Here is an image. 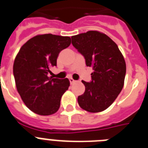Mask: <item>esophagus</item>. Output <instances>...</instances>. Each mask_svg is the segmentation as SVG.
<instances>
[{
  "label": "esophagus",
  "instance_id": "obj_1",
  "mask_svg": "<svg viewBox=\"0 0 148 148\" xmlns=\"http://www.w3.org/2000/svg\"><path fill=\"white\" fill-rule=\"evenodd\" d=\"M69 82H70V84H71V85H73V84H74V83L76 82L77 81H75V80H74L73 79L70 78V79H69Z\"/></svg>",
  "mask_w": 148,
  "mask_h": 148
}]
</instances>
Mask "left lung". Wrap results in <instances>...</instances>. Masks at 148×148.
I'll return each mask as SVG.
<instances>
[{"label": "left lung", "instance_id": "8db88e82", "mask_svg": "<svg viewBox=\"0 0 148 148\" xmlns=\"http://www.w3.org/2000/svg\"><path fill=\"white\" fill-rule=\"evenodd\" d=\"M72 44L84 56L87 66L92 67L91 81L85 85L84 94L78 97L81 108L98 113L113 103L124 85L126 65L114 41L103 33L88 31L72 36Z\"/></svg>", "mask_w": 148, "mask_h": 148}]
</instances>
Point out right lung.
Masks as SVG:
<instances>
[{"label": "right lung", "mask_w": 148, "mask_h": 148, "mask_svg": "<svg viewBox=\"0 0 148 148\" xmlns=\"http://www.w3.org/2000/svg\"><path fill=\"white\" fill-rule=\"evenodd\" d=\"M71 38L52 34L38 35L22 46L13 63L16 86L26 107L34 113L48 116L57 112L60 99L70 85L69 79L48 77L57 66L60 52L68 47Z\"/></svg>", "instance_id": "obj_1"}]
</instances>
